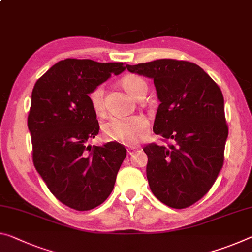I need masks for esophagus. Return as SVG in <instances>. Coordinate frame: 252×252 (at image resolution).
<instances>
[{
  "instance_id": "obj_1",
  "label": "esophagus",
  "mask_w": 252,
  "mask_h": 252,
  "mask_svg": "<svg viewBox=\"0 0 252 252\" xmlns=\"http://www.w3.org/2000/svg\"><path fill=\"white\" fill-rule=\"evenodd\" d=\"M126 150H127V154L132 155L135 150H138V148L137 147H129Z\"/></svg>"
}]
</instances>
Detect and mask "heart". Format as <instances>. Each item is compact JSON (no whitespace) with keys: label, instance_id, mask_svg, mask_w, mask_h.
<instances>
[{"label":"heart","instance_id":"obj_1","mask_svg":"<svg viewBox=\"0 0 252 252\" xmlns=\"http://www.w3.org/2000/svg\"><path fill=\"white\" fill-rule=\"evenodd\" d=\"M120 85L127 94L137 98L142 90L147 89V84L141 77L135 75H126L121 78ZM89 101L92 109L96 114H102L104 111V89L102 85L95 86L89 94ZM149 122L141 114L112 115L102 123V131L105 138L111 141L133 145L147 133Z\"/></svg>","mask_w":252,"mask_h":252}]
</instances>
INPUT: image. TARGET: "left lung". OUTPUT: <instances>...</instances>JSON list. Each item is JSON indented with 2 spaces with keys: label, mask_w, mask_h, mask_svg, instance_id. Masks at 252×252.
Returning <instances> with one entry per match:
<instances>
[{
  "label": "left lung",
  "mask_w": 252,
  "mask_h": 252,
  "mask_svg": "<svg viewBox=\"0 0 252 252\" xmlns=\"http://www.w3.org/2000/svg\"><path fill=\"white\" fill-rule=\"evenodd\" d=\"M126 68L154 79L160 101L154 132L173 141L143 148L150 189L173 209L193 205L211 189L224 160L229 131L222 92L189 62L158 59Z\"/></svg>",
  "instance_id": "left-lung-1"
}]
</instances>
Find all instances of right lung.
I'll list each match as a JSON object with an SVG mask.
<instances>
[{
  "label": "right lung",
  "mask_w": 252,
  "mask_h": 252,
  "mask_svg": "<svg viewBox=\"0 0 252 252\" xmlns=\"http://www.w3.org/2000/svg\"><path fill=\"white\" fill-rule=\"evenodd\" d=\"M126 69L122 63L65 59L34 84L28 117L35 169L63 204L77 211L101 205L113 190L126 148L87 146L98 134L90 92Z\"/></svg>",
  "instance_id": "obj_1"
}]
</instances>
